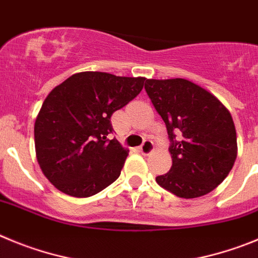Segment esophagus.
Segmentation results:
<instances>
[{"label":"esophagus","mask_w":258,"mask_h":258,"mask_svg":"<svg viewBox=\"0 0 258 258\" xmlns=\"http://www.w3.org/2000/svg\"><path fill=\"white\" fill-rule=\"evenodd\" d=\"M139 149H140L141 154L148 155V154H150L153 150H154V145H153V143L150 140H144L143 145H141Z\"/></svg>","instance_id":"esophagus-1"}]
</instances>
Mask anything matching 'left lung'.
Returning a JSON list of instances; mask_svg holds the SVG:
<instances>
[{"mask_svg": "<svg viewBox=\"0 0 258 258\" xmlns=\"http://www.w3.org/2000/svg\"><path fill=\"white\" fill-rule=\"evenodd\" d=\"M145 90L171 141L172 167L155 177L158 185L185 199L211 192L236 159L230 112L215 95L184 78L146 80Z\"/></svg>", "mask_w": 258, "mask_h": 258, "instance_id": "left-lung-1", "label": "left lung"}]
</instances>
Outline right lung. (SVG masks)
<instances>
[{
  "instance_id": "add662e5",
  "label": "right lung",
  "mask_w": 258,
  "mask_h": 258,
  "mask_svg": "<svg viewBox=\"0 0 258 258\" xmlns=\"http://www.w3.org/2000/svg\"><path fill=\"white\" fill-rule=\"evenodd\" d=\"M144 82L81 72L47 95L34 123V145L43 175L56 189L87 198L119 177L128 150L108 139L110 117L140 94Z\"/></svg>"
}]
</instances>
